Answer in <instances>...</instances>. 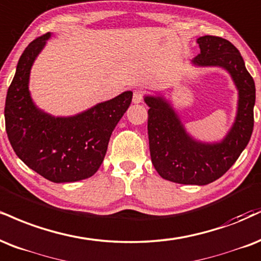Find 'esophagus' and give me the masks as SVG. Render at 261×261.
Masks as SVG:
<instances>
[{
  "instance_id": "34e87169",
  "label": "esophagus",
  "mask_w": 261,
  "mask_h": 261,
  "mask_svg": "<svg viewBox=\"0 0 261 261\" xmlns=\"http://www.w3.org/2000/svg\"><path fill=\"white\" fill-rule=\"evenodd\" d=\"M143 100V92L141 90H135L134 96H133V102L135 105H139Z\"/></svg>"
}]
</instances>
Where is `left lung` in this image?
Listing matches in <instances>:
<instances>
[{
	"instance_id": "obj_1",
	"label": "left lung",
	"mask_w": 261,
	"mask_h": 261,
	"mask_svg": "<svg viewBox=\"0 0 261 261\" xmlns=\"http://www.w3.org/2000/svg\"><path fill=\"white\" fill-rule=\"evenodd\" d=\"M200 53L191 63L196 67H220L231 75L238 90L237 114L220 142H200L187 133L169 100L144 96L148 109L150 159L165 180L204 186L221 177L249 142L254 126L255 84L241 53L230 41L205 35L197 39Z\"/></svg>"
}]
</instances>
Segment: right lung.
<instances>
[{"label": "right lung", "mask_w": 261, "mask_h": 261, "mask_svg": "<svg viewBox=\"0 0 261 261\" xmlns=\"http://www.w3.org/2000/svg\"><path fill=\"white\" fill-rule=\"evenodd\" d=\"M49 37V33L37 37L19 58L6 97V131L20 161L47 180L65 184L96 174L133 92L125 91L73 117L41 111L30 96V70Z\"/></svg>", "instance_id": "add662e5"}]
</instances>
